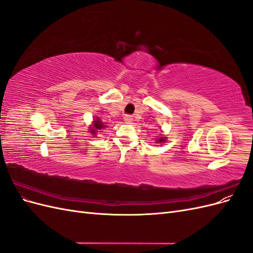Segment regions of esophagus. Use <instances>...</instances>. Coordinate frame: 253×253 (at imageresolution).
Returning <instances> with one entry per match:
<instances>
[{
  "mask_svg": "<svg viewBox=\"0 0 253 253\" xmlns=\"http://www.w3.org/2000/svg\"><path fill=\"white\" fill-rule=\"evenodd\" d=\"M124 119H125L126 124H131V122L133 121V116H132V115H125Z\"/></svg>",
  "mask_w": 253,
  "mask_h": 253,
  "instance_id": "obj_1",
  "label": "esophagus"
}]
</instances>
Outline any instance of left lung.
Here are the masks:
<instances>
[{"instance_id": "obj_1", "label": "left lung", "mask_w": 253, "mask_h": 253, "mask_svg": "<svg viewBox=\"0 0 253 253\" xmlns=\"http://www.w3.org/2000/svg\"><path fill=\"white\" fill-rule=\"evenodd\" d=\"M165 139H166V137H159V139H157V142H165Z\"/></svg>"}]
</instances>
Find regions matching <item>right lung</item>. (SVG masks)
I'll list each match as a JSON object with an SVG mask.
<instances>
[{
  "mask_svg": "<svg viewBox=\"0 0 253 253\" xmlns=\"http://www.w3.org/2000/svg\"><path fill=\"white\" fill-rule=\"evenodd\" d=\"M105 126L103 125V122L100 120V118H97L95 121H94V126L90 128V133L91 134H96L97 129H100V128H103Z\"/></svg>",
  "mask_w": 253,
  "mask_h": 253,
  "instance_id": "add662e5",
  "label": "right lung"
}]
</instances>
